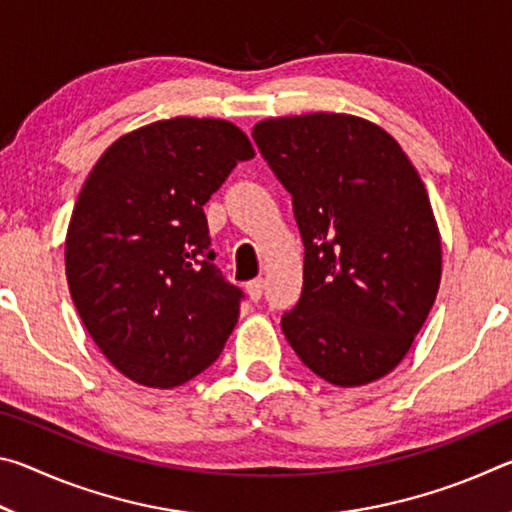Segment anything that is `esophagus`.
I'll use <instances>...</instances> for the list:
<instances>
[{
	"label": "esophagus",
	"mask_w": 512,
	"mask_h": 512,
	"mask_svg": "<svg viewBox=\"0 0 512 512\" xmlns=\"http://www.w3.org/2000/svg\"><path fill=\"white\" fill-rule=\"evenodd\" d=\"M246 293H248V298L253 300V302L262 300V293H264V280H262V277H259V280H250L246 284Z\"/></svg>",
	"instance_id": "1"
}]
</instances>
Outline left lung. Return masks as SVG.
Wrapping results in <instances>:
<instances>
[{
    "mask_svg": "<svg viewBox=\"0 0 512 512\" xmlns=\"http://www.w3.org/2000/svg\"><path fill=\"white\" fill-rule=\"evenodd\" d=\"M291 194L305 244L298 305L282 332L334 386L370 384L411 350L436 300L440 232L418 171L384 128L343 112L255 124Z\"/></svg>",
    "mask_w": 512,
    "mask_h": 512,
    "instance_id": "1",
    "label": "left lung"
}]
</instances>
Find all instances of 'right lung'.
Segmentation results:
<instances>
[{"mask_svg":"<svg viewBox=\"0 0 512 512\" xmlns=\"http://www.w3.org/2000/svg\"><path fill=\"white\" fill-rule=\"evenodd\" d=\"M255 158L225 119L173 117L121 135L94 164L65 239L85 329L121 375L173 388L219 359L239 287L214 266L203 205Z\"/></svg>","mask_w":512,"mask_h":512,"instance_id":"1","label":"right lung"}]
</instances>
